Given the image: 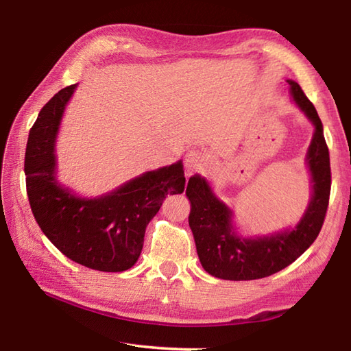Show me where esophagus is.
<instances>
[{"label":"esophagus","mask_w":351,"mask_h":351,"mask_svg":"<svg viewBox=\"0 0 351 351\" xmlns=\"http://www.w3.org/2000/svg\"><path fill=\"white\" fill-rule=\"evenodd\" d=\"M204 161H206V158L201 152H195V150L189 152L186 159H184V167H186L187 175H192V173H195V171L201 170V167L204 165Z\"/></svg>","instance_id":"esophagus-1"}]
</instances>
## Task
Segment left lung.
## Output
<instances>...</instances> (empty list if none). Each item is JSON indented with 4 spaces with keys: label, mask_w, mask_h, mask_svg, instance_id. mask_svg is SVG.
<instances>
[{
    "label": "left lung",
    "mask_w": 351,
    "mask_h": 351,
    "mask_svg": "<svg viewBox=\"0 0 351 351\" xmlns=\"http://www.w3.org/2000/svg\"><path fill=\"white\" fill-rule=\"evenodd\" d=\"M295 105L314 125L306 165L311 175V199L294 228L280 232L245 239L235 232L232 210L219 201L204 178L195 175L187 182L190 201L189 226L193 232L201 265L210 276L223 280H255L289 266L310 247L322 229L328 209L331 169L324 127L314 105L299 83L287 80Z\"/></svg>",
    "instance_id": "obj_1"
}]
</instances>
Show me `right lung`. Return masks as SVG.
<instances>
[{"label": "right lung", "mask_w": 351, "mask_h": 351, "mask_svg": "<svg viewBox=\"0 0 351 351\" xmlns=\"http://www.w3.org/2000/svg\"><path fill=\"white\" fill-rule=\"evenodd\" d=\"M77 85L58 91L31 128L26 147V190L35 221L58 251L104 272L127 271L138 261L145 228L167 195L186 187L182 162L145 171L99 198H80L57 181L56 138Z\"/></svg>", "instance_id": "right-lung-1"}]
</instances>
